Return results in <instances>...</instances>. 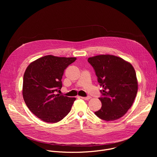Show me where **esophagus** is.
<instances>
[{"mask_svg": "<svg viewBox=\"0 0 157 157\" xmlns=\"http://www.w3.org/2000/svg\"><path fill=\"white\" fill-rule=\"evenodd\" d=\"M80 98L82 99H84V100H88V99H90L91 98V97L90 96H87V97H79Z\"/></svg>", "mask_w": 157, "mask_h": 157, "instance_id": "34e87169", "label": "esophagus"}]
</instances>
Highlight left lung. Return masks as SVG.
<instances>
[{
    "label": "left lung",
    "instance_id": "obj_1",
    "mask_svg": "<svg viewBox=\"0 0 157 157\" xmlns=\"http://www.w3.org/2000/svg\"><path fill=\"white\" fill-rule=\"evenodd\" d=\"M98 81L102 87L99 98L101 108L94 114L106 121L117 120L131 107L138 91L136 71L132 65L122 58L110 55L89 58Z\"/></svg>",
    "mask_w": 157,
    "mask_h": 157
}]
</instances>
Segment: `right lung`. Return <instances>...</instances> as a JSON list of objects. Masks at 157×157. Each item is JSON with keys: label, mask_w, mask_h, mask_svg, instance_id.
Instances as JSON below:
<instances>
[{"label": "right lung", "mask_w": 157, "mask_h": 157, "mask_svg": "<svg viewBox=\"0 0 157 157\" xmlns=\"http://www.w3.org/2000/svg\"><path fill=\"white\" fill-rule=\"evenodd\" d=\"M76 58L47 55L31 63L24 75L22 94L32 113L41 121L56 123L70 113L75 98L56 94L64 70Z\"/></svg>", "instance_id": "1"}]
</instances>
